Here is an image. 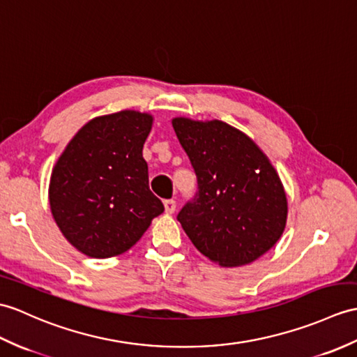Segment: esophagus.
Returning <instances> with one entry per match:
<instances>
[{
    "instance_id": "34e87169",
    "label": "esophagus",
    "mask_w": 357,
    "mask_h": 357,
    "mask_svg": "<svg viewBox=\"0 0 357 357\" xmlns=\"http://www.w3.org/2000/svg\"><path fill=\"white\" fill-rule=\"evenodd\" d=\"M164 210L167 214H173L176 210V202L173 201V199H167V201H164Z\"/></svg>"
}]
</instances>
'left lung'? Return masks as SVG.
Wrapping results in <instances>:
<instances>
[{
	"label": "left lung",
	"instance_id": "1",
	"mask_svg": "<svg viewBox=\"0 0 357 357\" xmlns=\"http://www.w3.org/2000/svg\"><path fill=\"white\" fill-rule=\"evenodd\" d=\"M199 192L178 214L196 250L223 268L259 260L283 236L287 197L278 173L245 132L220 120H172Z\"/></svg>",
	"mask_w": 357,
	"mask_h": 357
}]
</instances>
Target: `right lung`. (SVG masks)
Instances as JSON below:
<instances>
[{
  "label": "right lung",
  "mask_w": 357,
  "mask_h": 357,
  "mask_svg": "<svg viewBox=\"0 0 357 357\" xmlns=\"http://www.w3.org/2000/svg\"><path fill=\"white\" fill-rule=\"evenodd\" d=\"M152 124V114L134 109L100 115L79 129L54 164L50 210L66 242L91 259L126 252L164 211L143 158Z\"/></svg>",
  "instance_id": "add662e5"
}]
</instances>
